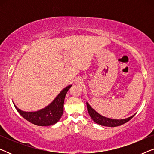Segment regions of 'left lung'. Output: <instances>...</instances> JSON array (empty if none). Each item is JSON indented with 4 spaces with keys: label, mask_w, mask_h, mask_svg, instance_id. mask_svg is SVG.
<instances>
[{
    "label": "left lung",
    "mask_w": 154,
    "mask_h": 154,
    "mask_svg": "<svg viewBox=\"0 0 154 154\" xmlns=\"http://www.w3.org/2000/svg\"><path fill=\"white\" fill-rule=\"evenodd\" d=\"M86 104H87L88 111V113H89L90 117L92 118V119L93 120L94 122H95L96 123L103 126H107V127H116V126L121 125L124 123H127L128 121H129L134 116L133 115L132 116L128 118V119L121 120L109 119V118L102 116V115L99 114L97 112H96V111H94V109L90 106V104H88V102L86 103Z\"/></svg>",
    "instance_id": "1"
}]
</instances>
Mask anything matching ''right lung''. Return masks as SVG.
I'll return each mask as SVG.
<instances>
[{
	"label": "right lung",
	"mask_w": 154,
	"mask_h": 154,
	"mask_svg": "<svg viewBox=\"0 0 154 154\" xmlns=\"http://www.w3.org/2000/svg\"><path fill=\"white\" fill-rule=\"evenodd\" d=\"M71 85L63 89L51 104L41 110L35 112H26L20 110L14 105V107L22 116L34 125L39 126H48L55 124L60 121L64 111V102L65 96L71 87ZM14 104V103H13Z\"/></svg>",
	"instance_id": "1"
}]
</instances>
